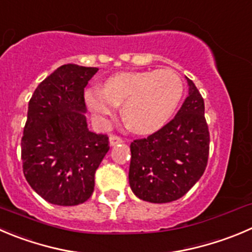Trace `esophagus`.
Masks as SVG:
<instances>
[{"mask_svg": "<svg viewBox=\"0 0 252 252\" xmlns=\"http://www.w3.org/2000/svg\"><path fill=\"white\" fill-rule=\"evenodd\" d=\"M109 141H110V146H115V145H117V143H121L122 142V138L121 137H119V136H110V138H109Z\"/></svg>", "mask_w": 252, "mask_h": 252, "instance_id": "obj_1", "label": "esophagus"}]
</instances>
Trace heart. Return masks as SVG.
Returning <instances> with one entry per match:
<instances>
[{"mask_svg": "<svg viewBox=\"0 0 252 252\" xmlns=\"http://www.w3.org/2000/svg\"><path fill=\"white\" fill-rule=\"evenodd\" d=\"M183 95L181 78L171 69L124 71L85 93L89 110L100 120L122 106V116L131 131L141 135L159 130L171 119Z\"/></svg>", "mask_w": 252, "mask_h": 252, "instance_id": "obj_1", "label": "heart"}]
</instances>
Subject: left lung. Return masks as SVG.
<instances>
[{
  "label": "left lung",
  "mask_w": 252,
  "mask_h": 252,
  "mask_svg": "<svg viewBox=\"0 0 252 252\" xmlns=\"http://www.w3.org/2000/svg\"><path fill=\"white\" fill-rule=\"evenodd\" d=\"M188 96L174 119L147 138L131 143L128 182L133 194L150 203L179 199L205 171L209 130L204 100L190 79Z\"/></svg>",
  "instance_id": "1"
}]
</instances>
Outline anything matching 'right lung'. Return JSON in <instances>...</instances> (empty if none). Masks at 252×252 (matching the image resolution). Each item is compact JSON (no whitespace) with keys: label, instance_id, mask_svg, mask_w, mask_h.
<instances>
[{"label":"right lung","instance_id":"1","mask_svg":"<svg viewBox=\"0 0 252 252\" xmlns=\"http://www.w3.org/2000/svg\"><path fill=\"white\" fill-rule=\"evenodd\" d=\"M97 68L64 64L44 79L28 104L21 141L23 174L35 193L56 205L92 196L109 137L88 128L84 89Z\"/></svg>","mask_w":252,"mask_h":252}]
</instances>
